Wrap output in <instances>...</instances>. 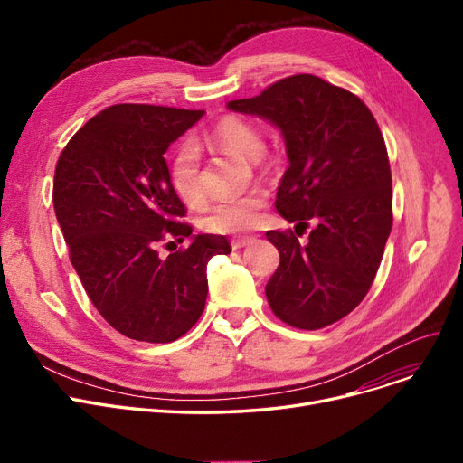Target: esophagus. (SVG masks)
I'll use <instances>...</instances> for the list:
<instances>
[{
  "instance_id": "1",
  "label": "esophagus",
  "mask_w": 463,
  "mask_h": 463,
  "mask_svg": "<svg viewBox=\"0 0 463 463\" xmlns=\"http://www.w3.org/2000/svg\"><path fill=\"white\" fill-rule=\"evenodd\" d=\"M253 240H255L253 236H238L231 241V246H232V250H241V248L253 244Z\"/></svg>"
}]
</instances>
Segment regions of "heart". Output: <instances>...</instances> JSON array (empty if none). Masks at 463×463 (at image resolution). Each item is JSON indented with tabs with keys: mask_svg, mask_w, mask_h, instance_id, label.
Instances as JSON below:
<instances>
[{
	"mask_svg": "<svg viewBox=\"0 0 463 463\" xmlns=\"http://www.w3.org/2000/svg\"><path fill=\"white\" fill-rule=\"evenodd\" d=\"M204 140L248 161H259L264 154V137L251 119L223 116L204 133ZM168 182L176 197L187 206H199L204 189L199 170V154L184 144L168 159ZM269 197L262 189H253L219 201L203 219V227L215 234H246L262 225Z\"/></svg>",
	"mask_w": 463,
	"mask_h": 463,
	"instance_id": "b5f03b06",
	"label": "heart"
}]
</instances>
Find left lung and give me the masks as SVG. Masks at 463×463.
I'll use <instances>...</instances> for the list:
<instances>
[{"label": "left lung", "mask_w": 463, "mask_h": 463, "mask_svg": "<svg viewBox=\"0 0 463 463\" xmlns=\"http://www.w3.org/2000/svg\"><path fill=\"white\" fill-rule=\"evenodd\" d=\"M227 107L281 131L288 166L276 210L297 227L315 223L306 246L293 231L266 232L279 251L266 283L272 311L302 330L344 319L368 295L392 229L391 163L373 114L315 75L281 79Z\"/></svg>", "instance_id": "obj_1"}]
</instances>
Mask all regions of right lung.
Segmentation results:
<instances>
[{
	"label": "right lung",
	"instance_id": "obj_1",
	"mask_svg": "<svg viewBox=\"0 0 463 463\" xmlns=\"http://www.w3.org/2000/svg\"><path fill=\"white\" fill-rule=\"evenodd\" d=\"M203 116L109 107L72 135L56 165L52 199L71 262L103 319L137 342H175L197 323L208 260L231 253L225 236H191V225L180 223L185 206L163 157ZM168 235L192 244L163 260L156 248Z\"/></svg>",
	"mask_w": 463,
	"mask_h": 463
}]
</instances>
